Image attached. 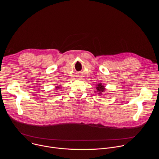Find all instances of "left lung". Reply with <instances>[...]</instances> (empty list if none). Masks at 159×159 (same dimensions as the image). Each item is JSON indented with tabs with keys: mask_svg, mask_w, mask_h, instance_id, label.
<instances>
[{
	"mask_svg": "<svg viewBox=\"0 0 159 159\" xmlns=\"http://www.w3.org/2000/svg\"><path fill=\"white\" fill-rule=\"evenodd\" d=\"M96 89L99 92V94H102V92H104L105 91V88L104 86L103 85H102L101 83L98 84L96 85Z\"/></svg>",
	"mask_w": 159,
	"mask_h": 159,
	"instance_id": "1",
	"label": "left lung"
}]
</instances>
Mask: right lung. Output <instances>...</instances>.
I'll return each instance as SVG.
<instances>
[{"instance_id":"add662e5","label":"right lung","mask_w":159,"mask_h":159,"mask_svg":"<svg viewBox=\"0 0 159 159\" xmlns=\"http://www.w3.org/2000/svg\"><path fill=\"white\" fill-rule=\"evenodd\" d=\"M59 87H58V86H57V87H56V88H57V89H60V88H59Z\"/></svg>"}]
</instances>
